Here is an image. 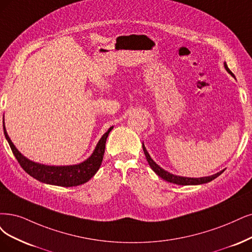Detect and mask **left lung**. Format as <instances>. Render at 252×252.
Returning <instances> with one entry per match:
<instances>
[{
  "instance_id": "obj_1",
  "label": "left lung",
  "mask_w": 252,
  "mask_h": 252,
  "mask_svg": "<svg viewBox=\"0 0 252 252\" xmlns=\"http://www.w3.org/2000/svg\"><path fill=\"white\" fill-rule=\"evenodd\" d=\"M224 67L225 69L227 70L228 73H230L232 77H234V73H232L229 68L227 67L226 63H224ZM142 147H143V152H144V155L146 157V160L148 162V164H150L151 168L160 176V178H162L163 180L167 181L168 183H172V184H176V185H182V186H186V185H200V184H206V183H209L213 180H215L217 176H219L223 171L222 170L216 174H213V175H210V176H206V178H199V179H195V178H184V176H179V175H174L168 171L164 170L163 168H161V167L158 165L152 158L150 156V154L147 153L146 148L144 146V144H142Z\"/></svg>"
}]
</instances>
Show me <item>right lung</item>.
<instances>
[{"instance_id":"1","label":"right lung","mask_w":252,"mask_h":252,"mask_svg":"<svg viewBox=\"0 0 252 252\" xmlns=\"http://www.w3.org/2000/svg\"><path fill=\"white\" fill-rule=\"evenodd\" d=\"M3 127L4 135L9 145H10L11 151L16 158L17 162L22 166V168L37 181L44 184L61 186V187H74V186L85 184L97 172L101 165L102 158H104L107 138L109 136V133L112 131V128H113V126H111L102 135L95 146L94 152H93V154L86 161L70 166H48L35 163L24 157L17 151V148L10 140V138H9L6 132L5 126H3Z\"/></svg>"}]
</instances>
